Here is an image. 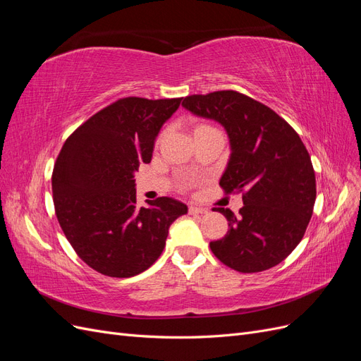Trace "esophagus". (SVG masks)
Wrapping results in <instances>:
<instances>
[{"instance_id": "34e87169", "label": "esophagus", "mask_w": 361, "mask_h": 361, "mask_svg": "<svg viewBox=\"0 0 361 361\" xmlns=\"http://www.w3.org/2000/svg\"><path fill=\"white\" fill-rule=\"evenodd\" d=\"M188 212L191 215H202V214H206L207 211L204 209V207H200V206H194V204H190L188 206Z\"/></svg>"}]
</instances>
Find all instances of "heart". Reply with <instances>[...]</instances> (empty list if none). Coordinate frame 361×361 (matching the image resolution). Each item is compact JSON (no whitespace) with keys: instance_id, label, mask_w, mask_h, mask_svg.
<instances>
[{"instance_id":"heart-1","label":"heart","mask_w":361,"mask_h":361,"mask_svg":"<svg viewBox=\"0 0 361 361\" xmlns=\"http://www.w3.org/2000/svg\"><path fill=\"white\" fill-rule=\"evenodd\" d=\"M207 129H215V128H212L207 123H195L192 126V134H197V133H202V130H207Z\"/></svg>"}]
</instances>
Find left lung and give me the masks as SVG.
Returning <instances> with one entry per match:
<instances>
[{"mask_svg":"<svg viewBox=\"0 0 361 361\" xmlns=\"http://www.w3.org/2000/svg\"><path fill=\"white\" fill-rule=\"evenodd\" d=\"M182 105L226 128L232 155L220 187L243 192L239 215L215 207L228 232L209 244L212 253L245 274L279 265L302 239L316 199L314 170L300 135L269 106L235 90L191 94Z\"/></svg>","mask_w":361,"mask_h":361,"instance_id":"1","label":"left lung"}]
</instances>
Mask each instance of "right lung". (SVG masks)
Listing matches in <instances>:
<instances>
[{
    "instance_id": "1",
    "label": "right lung",
    "mask_w": 361,
    "mask_h": 361,
    "mask_svg": "<svg viewBox=\"0 0 361 361\" xmlns=\"http://www.w3.org/2000/svg\"><path fill=\"white\" fill-rule=\"evenodd\" d=\"M182 97L118 99L76 128L57 157L52 197L64 236L94 271L126 279L161 256L188 207L170 197L137 204L134 173L152 159L161 126Z\"/></svg>"
}]
</instances>
